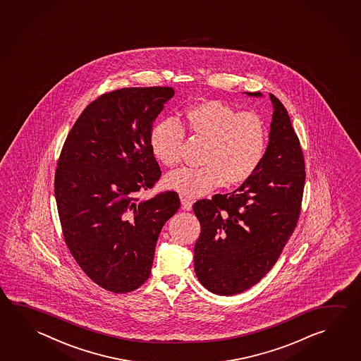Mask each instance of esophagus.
<instances>
[{"label":"esophagus","mask_w":361,"mask_h":361,"mask_svg":"<svg viewBox=\"0 0 361 361\" xmlns=\"http://www.w3.org/2000/svg\"><path fill=\"white\" fill-rule=\"evenodd\" d=\"M181 208L183 210H190V209L192 208V200H190L188 197L183 196L181 197Z\"/></svg>","instance_id":"obj_1"}]
</instances>
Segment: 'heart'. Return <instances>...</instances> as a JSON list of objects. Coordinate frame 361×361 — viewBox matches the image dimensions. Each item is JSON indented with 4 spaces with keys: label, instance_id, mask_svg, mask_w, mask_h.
<instances>
[{
    "label": "heart",
    "instance_id": "1",
    "mask_svg": "<svg viewBox=\"0 0 361 361\" xmlns=\"http://www.w3.org/2000/svg\"><path fill=\"white\" fill-rule=\"evenodd\" d=\"M185 130L207 140L202 167H183L167 178V186L181 195L196 197L219 188L245 183L265 157L269 132L265 121L251 111H240L218 100L196 102L183 118L154 124L149 145L156 159L167 167L183 161Z\"/></svg>",
    "mask_w": 361,
    "mask_h": 361
}]
</instances>
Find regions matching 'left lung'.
Masks as SVG:
<instances>
[{
	"mask_svg": "<svg viewBox=\"0 0 361 361\" xmlns=\"http://www.w3.org/2000/svg\"><path fill=\"white\" fill-rule=\"evenodd\" d=\"M270 99V140L257 171L233 192L192 205L202 227L194 250L196 276L219 295L240 294L271 270L302 210L303 151L284 105L272 94Z\"/></svg>",
	"mask_w": 361,
	"mask_h": 361,
	"instance_id": "8db88e82",
	"label": "left lung"
}]
</instances>
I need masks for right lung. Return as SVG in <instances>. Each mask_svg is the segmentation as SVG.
Listing matches in <instances>:
<instances>
[{"label":"right lung","mask_w":361,"mask_h":361,"mask_svg":"<svg viewBox=\"0 0 361 361\" xmlns=\"http://www.w3.org/2000/svg\"><path fill=\"white\" fill-rule=\"evenodd\" d=\"M175 91L127 87L102 94L78 116L58 159L54 195L64 242L95 284L116 294L149 278L175 191L140 202L161 169L149 145L152 123Z\"/></svg>","instance_id":"right-lung-1"}]
</instances>
